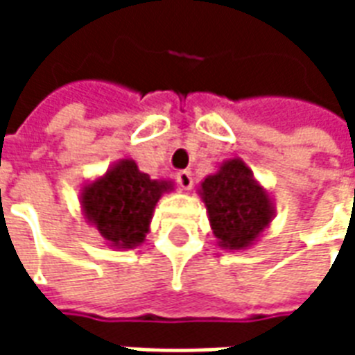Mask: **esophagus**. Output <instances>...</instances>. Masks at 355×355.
<instances>
[{
	"mask_svg": "<svg viewBox=\"0 0 355 355\" xmlns=\"http://www.w3.org/2000/svg\"><path fill=\"white\" fill-rule=\"evenodd\" d=\"M177 182L182 190H192V186H193L192 173H190V171H180V173H177Z\"/></svg>",
	"mask_w": 355,
	"mask_h": 355,
	"instance_id": "esophagus-1",
	"label": "esophagus"
}]
</instances>
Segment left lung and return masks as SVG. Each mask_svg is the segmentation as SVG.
Masks as SVG:
<instances>
[{
  "instance_id": "obj_1",
  "label": "left lung",
  "mask_w": 355,
  "mask_h": 355,
  "mask_svg": "<svg viewBox=\"0 0 355 355\" xmlns=\"http://www.w3.org/2000/svg\"><path fill=\"white\" fill-rule=\"evenodd\" d=\"M198 192L216 243L228 251L254 245L274 220L272 196L241 157L220 163L213 175L201 180Z\"/></svg>"
}]
</instances>
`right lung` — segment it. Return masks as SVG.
I'll return each instance as SVG.
<instances>
[{"mask_svg": "<svg viewBox=\"0 0 355 355\" xmlns=\"http://www.w3.org/2000/svg\"><path fill=\"white\" fill-rule=\"evenodd\" d=\"M171 190H175L171 180L150 178L125 157L81 186V215L108 247L135 249L146 239L159 198Z\"/></svg>", "mask_w": 355, "mask_h": 355, "instance_id": "1", "label": "right lung"}]
</instances>
